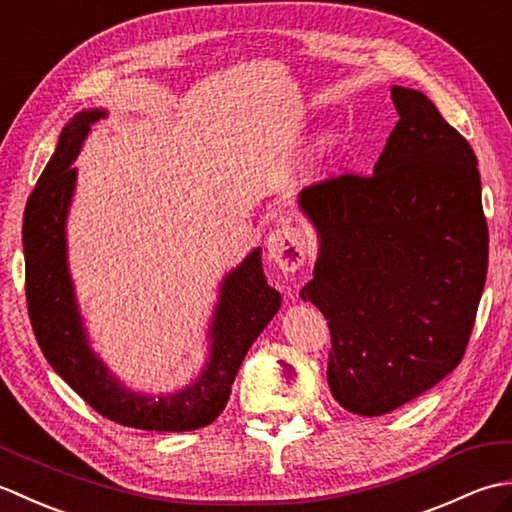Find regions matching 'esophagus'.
I'll use <instances>...</instances> for the list:
<instances>
[{"instance_id":"esophagus-1","label":"esophagus","mask_w":512,"mask_h":512,"mask_svg":"<svg viewBox=\"0 0 512 512\" xmlns=\"http://www.w3.org/2000/svg\"><path fill=\"white\" fill-rule=\"evenodd\" d=\"M268 259L279 266L284 273H295L303 266L306 259V246H303V235L295 226L281 224L275 231H270L266 239Z\"/></svg>"}]
</instances>
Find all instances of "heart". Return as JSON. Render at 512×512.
Wrapping results in <instances>:
<instances>
[{
  "mask_svg": "<svg viewBox=\"0 0 512 512\" xmlns=\"http://www.w3.org/2000/svg\"><path fill=\"white\" fill-rule=\"evenodd\" d=\"M332 145V140H325V145L323 147H330Z\"/></svg>",
  "mask_w": 512,
  "mask_h": 512,
  "instance_id": "b5f03b06",
  "label": "heart"
}]
</instances>
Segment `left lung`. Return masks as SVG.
<instances>
[{"mask_svg":"<svg viewBox=\"0 0 512 512\" xmlns=\"http://www.w3.org/2000/svg\"><path fill=\"white\" fill-rule=\"evenodd\" d=\"M400 121L372 176L299 193L319 233L299 295L328 319V383L358 416H383L438 385L469 345L488 266L477 158L418 90L391 88Z\"/></svg>","mask_w":512,"mask_h":512,"instance_id":"8db88e82","label":"left lung"}]
</instances>
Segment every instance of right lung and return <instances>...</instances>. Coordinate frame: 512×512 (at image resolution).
<instances>
[{
	"label": "right lung",
	"mask_w": 512,
	"mask_h": 512,
	"mask_svg": "<svg viewBox=\"0 0 512 512\" xmlns=\"http://www.w3.org/2000/svg\"><path fill=\"white\" fill-rule=\"evenodd\" d=\"M101 118L103 110H85L63 127L57 151L26 202V301L32 330L54 372L107 420L145 431L200 429L226 407L237 369L277 314L281 295L268 286L262 248H255L222 281L209 332L211 356L198 380L167 396H145L121 385L88 343L65 248V217L76 182V169L70 165Z\"/></svg>",
	"instance_id": "right-lung-1"
}]
</instances>
